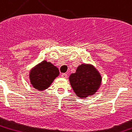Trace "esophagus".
<instances>
[{
    "label": "esophagus",
    "mask_w": 132,
    "mask_h": 132,
    "mask_svg": "<svg viewBox=\"0 0 132 132\" xmlns=\"http://www.w3.org/2000/svg\"><path fill=\"white\" fill-rule=\"evenodd\" d=\"M62 77H63V78H65V79H66V78H67V77H68V75H67L66 73H62Z\"/></svg>",
    "instance_id": "esophagus-1"
}]
</instances>
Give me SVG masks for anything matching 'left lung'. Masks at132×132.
<instances>
[{
    "instance_id": "8db88e82",
    "label": "left lung",
    "mask_w": 132,
    "mask_h": 132,
    "mask_svg": "<svg viewBox=\"0 0 132 132\" xmlns=\"http://www.w3.org/2000/svg\"><path fill=\"white\" fill-rule=\"evenodd\" d=\"M70 85L81 98L93 95L101 84V76L93 66L81 64L69 77Z\"/></svg>"
}]
</instances>
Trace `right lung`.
<instances>
[{
    "label": "right lung",
    "instance_id": "right-lung-1",
    "mask_svg": "<svg viewBox=\"0 0 132 132\" xmlns=\"http://www.w3.org/2000/svg\"><path fill=\"white\" fill-rule=\"evenodd\" d=\"M59 74V70L56 66L50 62L43 61L30 70V82L34 88L44 90L50 86Z\"/></svg>",
    "mask_w": 132,
    "mask_h": 132
}]
</instances>
